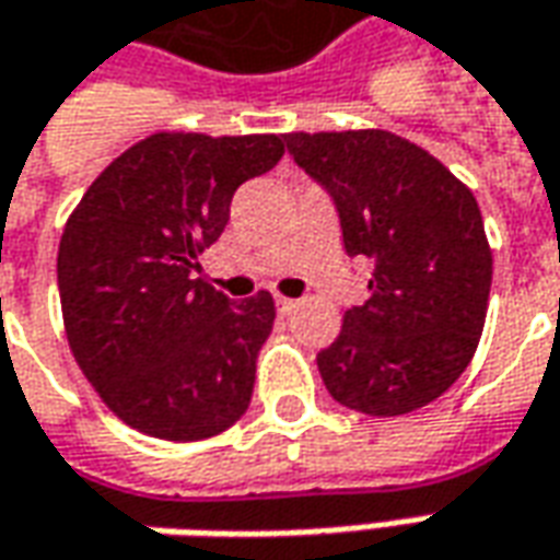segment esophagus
<instances>
[{
	"label": "esophagus",
	"mask_w": 560,
	"mask_h": 560,
	"mask_svg": "<svg viewBox=\"0 0 560 560\" xmlns=\"http://www.w3.org/2000/svg\"><path fill=\"white\" fill-rule=\"evenodd\" d=\"M295 307H299V302H295V299H277V311H280V317L295 314Z\"/></svg>",
	"instance_id": "1"
}]
</instances>
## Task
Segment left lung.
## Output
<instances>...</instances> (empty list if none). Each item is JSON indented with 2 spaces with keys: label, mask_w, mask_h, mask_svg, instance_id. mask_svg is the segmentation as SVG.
<instances>
[{
  "label": "left lung",
  "mask_w": 560,
  "mask_h": 560,
  "mask_svg": "<svg viewBox=\"0 0 560 560\" xmlns=\"http://www.w3.org/2000/svg\"><path fill=\"white\" fill-rule=\"evenodd\" d=\"M289 156L329 194L370 299L317 354L348 410L404 416L463 376L481 339L493 255L475 194L429 150L382 129L292 131Z\"/></svg>",
  "instance_id": "left-lung-1"
}]
</instances>
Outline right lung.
<instances>
[{"mask_svg": "<svg viewBox=\"0 0 560 560\" xmlns=\"http://www.w3.org/2000/svg\"><path fill=\"white\" fill-rule=\"evenodd\" d=\"M280 156V135L160 131L116 156L67 219L58 249L67 341L131 429L202 441L249 407L273 299L231 302L194 273L231 219L236 187Z\"/></svg>", "mask_w": 560, "mask_h": 560, "instance_id": "right-lung-1", "label": "right lung"}]
</instances>
